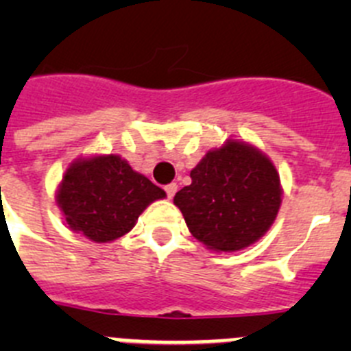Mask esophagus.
Segmentation results:
<instances>
[{"instance_id":"1","label":"esophagus","mask_w":351,"mask_h":351,"mask_svg":"<svg viewBox=\"0 0 351 351\" xmlns=\"http://www.w3.org/2000/svg\"><path fill=\"white\" fill-rule=\"evenodd\" d=\"M165 191H167V197L172 198L173 195H176V191H178V184H176V182H170V184L165 186Z\"/></svg>"}]
</instances>
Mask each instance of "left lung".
Instances as JSON below:
<instances>
[{"mask_svg": "<svg viewBox=\"0 0 351 351\" xmlns=\"http://www.w3.org/2000/svg\"><path fill=\"white\" fill-rule=\"evenodd\" d=\"M191 184L176 193L191 235L209 250L239 251L256 243L281 206L280 173L260 149L226 141L190 173Z\"/></svg>", "mask_w": 351, "mask_h": 351, "instance_id": "1", "label": "left lung"}]
</instances>
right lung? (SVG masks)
I'll return each mask as SVG.
<instances>
[{
	"mask_svg": "<svg viewBox=\"0 0 351 351\" xmlns=\"http://www.w3.org/2000/svg\"><path fill=\"white\" fill-rule=\"evenodd\" d=\"M165 191L135 172L117 154L79 158L56 191L68 226L95 243H110L132 230L149 204Z\"/></svg>",
	"mask_w": 351,
	"mask_h": 351,
	"instance_id": "1",
	"label": "right lung"
}]
</instances>
